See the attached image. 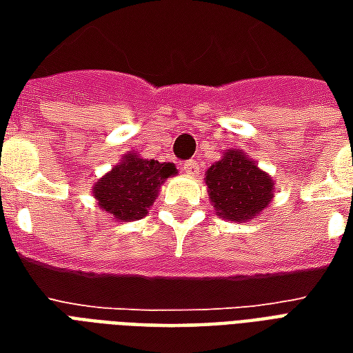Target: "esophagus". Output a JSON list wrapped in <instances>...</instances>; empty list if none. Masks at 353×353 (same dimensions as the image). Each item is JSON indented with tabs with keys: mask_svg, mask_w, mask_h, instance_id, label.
I'll return each mask as SVG.
<instances>
[{
	"mask_svg": "<svg viewBox=\"0 0 353 353\" xmlns=\"http://www.w3.org/2000/svg\"><path fill=\"white\" fill-rule=\"evenodd\" d=\"M181 170H183L185 174H196L199 172V162L192 161V159H189V161H183L181 162Z\"/></svg>",
	"mask_w": 353,
	"mask_h": 353,
	"instance_id": "1",
	"label": "esophagus"
}]
</instances>
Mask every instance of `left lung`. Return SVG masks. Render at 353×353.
<instances>
[{
  "instance_id": "left-lung-1",
  "label": "left lung",
  "mask_w": 353,
  "mask_h": 353,
  "mask_svg": "<svg viewBox=\"0 0 353 353\" xmlns=\"http://www.w3.org/2000/svg\"><path fill=\"white\" fill-rule=\"evenodd\" d=\"M210 202L217 215L230 221H250L272 200V177L236 149L225 153L206 172Z\"/></svg>"
}]
</instances>
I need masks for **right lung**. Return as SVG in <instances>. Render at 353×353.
<instances>
[{
	"instance_id": "add662e5",
	"label": "right lung",
	"mask_w": 353,
	"mask_h": 353,
	"mask_svg": "<svg viewBox=\"0 0 353 353\" xmlns=\"http://www.w3.org/2000/svg\"><path fill=\"white\" fill-rule=\"evenodd\" d=\"M174 174L172 162L147 161L130 153L96 183L94 196L101 210L117 219L136 221L147 215V208L153 206L162 181Z\"/></svg>"
}]
</instances>
